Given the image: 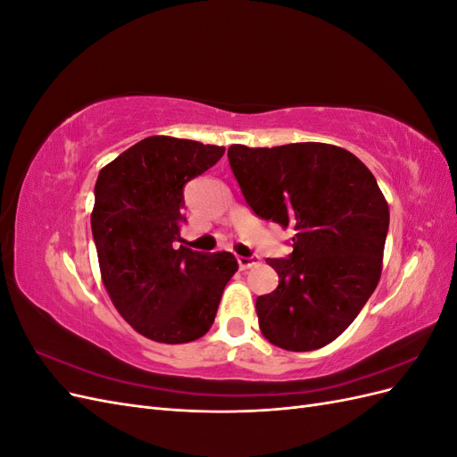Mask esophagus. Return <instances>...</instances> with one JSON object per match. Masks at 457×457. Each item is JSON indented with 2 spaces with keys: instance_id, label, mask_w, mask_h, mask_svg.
Here are the masks:
<instances>
[{
  "instance_id": "obj_1",
  "label": "esophagus",
  "mask_w": 457,
  "mask_h": 457,
  "mask_svg": "<svg viewBox=\"0 0 457 457\" xmlns=\"http://www.w3.org/2000/svg\"><path fill=\"white\" fill-rule=\"evenodd\" d=\"M237 261H238L240 270H247V269L259 265V257H238Z\"/></svg>"
}]
</instances>
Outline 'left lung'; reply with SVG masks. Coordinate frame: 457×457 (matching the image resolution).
Instances as JSON below:
<instances>
[{
	"instance_id": "8db88e82",
	"label": "left lung",
	"mask_w": 457,
	"mask_h": 457,
	"mask_svg": "<svg viewBox=\"0 0 457 457\" xmlns=\"http://www.w3.org/2000/svg\"><path fill=\"white\" fill-rule=\"evenodd\" d=\"M228 162L247 205L295 232L292 255L267 259L278 287L255 301L261 334L294 353L324 347L379 282L389 204L376 177L349 150L326 143L232 145Z\"/></svg>"
}]
</instances>
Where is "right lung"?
Wrapping results in <instances>:
<instances>
[{
  "label": "right lung",
  "instance_id": "right-lung-1",
  "mask_svg": "<svg viewBox=\"0 0 457 457\" xmlns=\"http://www.w3.org/2000/svg\"><path fill=\"white\" fill-rule=\"evenodd\" d=\"M225 146L152 135L96 177L91 230L101 278L116 311L156 343H190L210 331L238 262L228 252L175 250L183 187Z\"/></svg>",
  "mask_w": 457,
  "mask_h": 457
}]
</instances>
